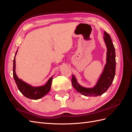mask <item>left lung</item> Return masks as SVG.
I'll list each match as a JSON object with an SVG mask.
<instances>
[{"mask_svg": "<svg viewBox=\"0 0 132 132\" xmlns=\"http://www.w3.org/2000/svg\"><path fill=\"white\" fill-rule=\"evenodd\" d=\"M103 39L107 47L106 63L96 85L93 87H85L79 84L74 75L71 78L75 89L86 96H97L105 93L111 85L114 78L116 65L114 47L110 36L106 31L104 32Z\"/></svg>", "mask_w": 132, "mask_h": 132, "instance_id": "8db88e82", "label": "left lung"}]
</instances>
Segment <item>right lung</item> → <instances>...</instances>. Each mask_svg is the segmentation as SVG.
<instances>
[{
    "mask_svg": "<svg viewBox=\"0 0 132 132\" xmlns=\"http://www.w3.org/2000/svg\"><path fill=\"white\" fill-rule=\"evenodd\" d=\"M17 52L18 50L16 52L13 61V77L19 91L26 97L30 99L38 100L43 97L44 96H45L51 90L53 76H52L49 79L45 85L41 86H32L29 84L22 81L21 79H19L18 77L15 72V56L16 55Z\"/></svg>",
    "mask_w": 132,
    "mask_h": 132,
    "instance_id": "obj_1",
    "label": "right lung"
}]
</instances>
